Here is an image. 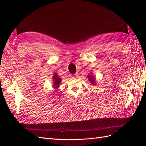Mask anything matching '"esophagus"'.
<instances>
[{
  "instance_id": "34e87169",
  "label": "esophagus",
  "mask_w": 146,
  "mask_h": 146,
  "mask_svg": "<svg viewBox=\"0 0 146 146\" xmlns=\"http://www.w3.org/2000/svg\"><path fill=\"white\" fill-rule=\"evenodd\" d=\"M77 77V74H74V75L73 76V77H72L76 78V77Z\"/></svg>"
}]
</instances>
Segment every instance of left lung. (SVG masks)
I'll return each mask as SVG.
<instances>
[{
    "mask_svg": "<svg viewBox=\"0 0 146 146\" xmlns=\"http://www.w3.org/2000/svg\"><path fill=\"white\" fill-rule=\"evenodd\" d=\"M88 80H89L92 83V84L95 85V79L94 77H92V76H88Z\"/></svg>",
    "mask_w": 146,
    "mask_h": 146,
    "instance_id": "obj_1",
    "label": "left lung"
}]
</instances>
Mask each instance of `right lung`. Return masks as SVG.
Masks as SVG:
<instances>
[{
    "instance_id": "right-lung-1",
    "label": "right lung",
    "mask_w": 146,
    "mask_h": 146,
    "mask_svg": "<svg viewBox=\"0 0 146 146\" xmlns=\"http://www.w3.org/2000/svg\"><path fill=\"white\" fill-rule=\"evenodd\" d=\"M53 78H54V84L53 85H54V88H58L59 87V85L60 84V82H61V78H59L58 76H57V74H54V76H53Z\"/></svg>"
}]
</instances>
